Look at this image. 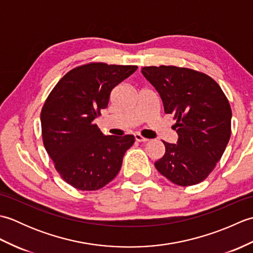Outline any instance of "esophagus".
Here are the masks:
<instances>
[{"mask_svg":"<svg viewBox=\"0 0 253 253\" xmlns=\"http://www.w3.org/2000/svg\"><path fill=\"white\" fill-rule=\"evenodd\" d=\"M135 139H136V141H138V142H147L148 141V139L142 137L140 133H135Z\"/></svg>","mask_w":253,"mask_h":253,"instance_id":"obj_1","label":"esophagus"}]
</instances>
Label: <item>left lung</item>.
I'll return each mask as SVG.
<instances>
[{
	"instance_id": "1",
	"label": "left lung",
	"mask_w": 253,
	"mask_h": 253,
	"mask_svg": "<svg viewBox=\"0 0 253 253\" xmlns=\"http://www.w3.org/2000/svg\"><path fill=\"white\" fill-rule=\"evenodd\" d=\"M141 73L173 115L177 143L163 141L165 153L154 163L178 186L199 184L221 160L230 138L232 109L223 90L208 75L176 66L142 67Z\"/></svg>"
}]
</instances>
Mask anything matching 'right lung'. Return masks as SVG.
Masks as SVG:
<instances>
[{"mask_svg":"<svg viewBox=\"0 0 253 253\" xmlns=\"http://www.w3.org/2000/svg\"><path fill=\"white\" fill-rule=\"evenodd\" d=\"M132 65L89 63L64 76L41 111L42 139L55 169L83 191L101 189L115 178L135 137L104 136L94 123L111 91L137 71Z\"/></svg>","mask_w":253,"mask_h":253,"instance_id":"obj_1","label":"right lung"}]
</instances>
